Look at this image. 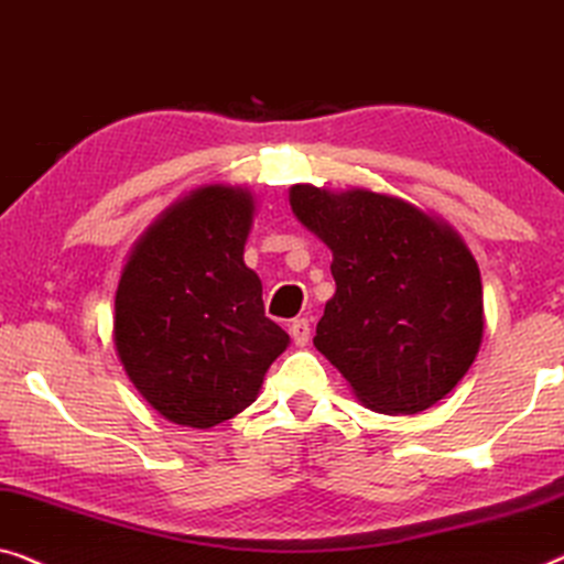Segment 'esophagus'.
I'll return each instance as SVG.
<instances>
[{"mask_svg": "<svg viewBox=\"0 0 564 564\" xmlns=\"http://www.w3.org/2000/svg\"><path fill=\"white\" fill-rule=\"evenodd\" d=\"M289 332H291L293 343H296L299 347H304L308 343V337H312V324H308V319H293Z\"/></svg>", "mask_w": 564, "mask_h": 564, "instance_id": "34e87169", "label": "esophagus"}]
</instances>
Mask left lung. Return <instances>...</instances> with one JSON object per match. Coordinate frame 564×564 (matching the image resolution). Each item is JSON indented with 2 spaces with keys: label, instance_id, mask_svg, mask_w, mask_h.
<instances>
[{
  "label": "left lung",
  "instance_id": "obj_1",
  "mask_svg": "<svg viewBox=\"0 0 564 564\" xmlns=\"http://www.w3.org/2000/svg\"><path fill=\"white\" fill-rule=\"evenodd\" d=\"M289 199L332 250L337 291L316 324V350L380 414H416L444 399L482 339L480 271L459 235L365 188L299 184Z\"/></svg>",
  "mask_w": 564,
  "mask_h": 564
}]
</instances>
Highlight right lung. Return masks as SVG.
Instances as JSON below:
<instances>
[{"label":"right lung","mask_w":564,"mask_h":564,"mask_svg":"<svg viewBox=\"0 0 564 564\" xmlns=\"http://www.w3.org/2000/svg\"><path fill=\"white\" fill-rule=\"evenodd\" d=\"M252 212L242 188H199L142 235L117 285V355L173 424L209 430L240 414L289 345L242 260Z\"/></svg>","instance_id":"obj_1"}]
</instances>
